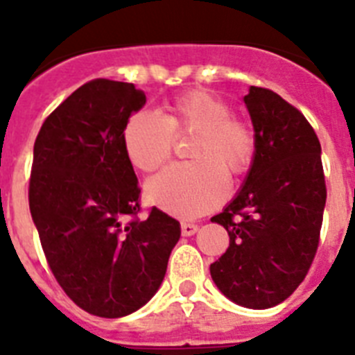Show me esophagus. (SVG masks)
<instances>
[{
    "mask_svg": "<svg viewBox=\"0 0 355 355\" xmlns=\"http://www.w3.org/2000/svg\"><path fill=\"white\" fill-rule=\"evenodd\" d=\"M199 225L192 224V222H181V234L183 236H192V234L197 233Z\"/></svg>",
    "mask_w": 355,
    "mask_h": 355,
    "instance_id": "esophagus-1",
    "label": "esophagus"
}]
</instances>
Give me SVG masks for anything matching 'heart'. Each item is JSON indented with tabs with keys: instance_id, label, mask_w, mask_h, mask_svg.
<instances>
[{
	"instance_id": "heart-1",
	"label": "heart",
	"mask_w": 355,
	"mask_h": 355,
	"mask_svg": "<svg viewBox=\"0 0 355 355\" xmlns=\"http://www.w3.org/2000/svg\"><path fill=\"white\" fill-rule=\"evenodd\" d=\"M193 135L188 158L147 181V199L180 218H193L220 205L227 180L245 174L256 158L252 122L233 115L222 97L188 90L174 97L162 115L137 112L122 128V146L135 168L153 172L171 158L175 139Z\"/></svg>"
}]
</instances>
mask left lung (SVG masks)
<instances>
[{"instance_id": "1", "label": "left lung", "mask_w": 355, "mask_h": 355, "mask_svg": "<svg viewBox=\"0 0 355 355\" xmlns=\"http://www.w3.org/2000/svg\"><path fill=\"white\" fill-rule=\"evenodd\" d=\"M243 101L258 149L240 193L211 218L225 227L229 247L209 272L227 299L266 309L311 268L327 188L320 140L302 112L263 87H250Z\"/></svg>"}]
</instances>
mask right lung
Listing matches in <instances>:
<instances>
[{
    "instance_id": "obj_1",
    "label": "right lung",
    "mask_w": 355,
    "mask_h": 355,
    "mask_svg": "<svg viewBox=\"0 0 355 355\" xmlns=\"http://www.w3.org/2000/svg\"><path fill=\"white\" fill-rule=\"evenodd\" d=\"M146 105L133 83L87 81L46 117L33 146L31 218L53 275L90 315L142 307L167 272L180 222L158 208L140 218V188L122 128Z\"/></svg>"
}]
</instances>
